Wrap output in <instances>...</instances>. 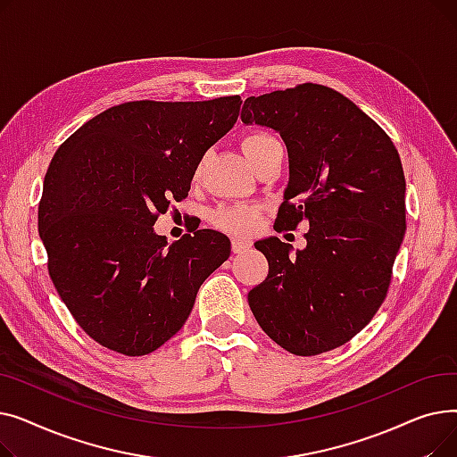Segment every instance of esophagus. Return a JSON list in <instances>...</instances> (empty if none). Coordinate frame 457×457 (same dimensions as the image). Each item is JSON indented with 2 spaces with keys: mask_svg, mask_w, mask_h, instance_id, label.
I'll use <instances>...</instances> for the list:
<instances>
[{
  "mask_svg": "<svg viewBox=\"0 0 457 457\" xmlns=\"http://www.w3.org/2000/svg\"><path fill=\"white\" fill-rule=\"evenodd\" d=\"M250 246H252L250 241H246V238H238V237H235L233 243H231L233 253H243V252H246Z\"/></svg>",
  "mask_w": 457,
  "mask_h": 457,
  "instance_id": "obj_1",
  "label": "esophagus"
}]
</instances>
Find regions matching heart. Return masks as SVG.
Returning a JSON list of instances; mask_svg holds the SVG:
<instances>
[{
  "label": "heart",
  "instance_id": "obj_1",
  "mask_svg": "<svg viewBox=\"0 0 457 457\" xmlns=\"http://www.w3.org/2000/svg\"><path fill=\"white\" fill-rule=\"evenodd\" d=\"M278 148H281V142L272 133L262 131V129L250 131L241 138V150L253 170ZM259 216H261V207L248 205V204H237V205L222 207L216 211L214 224L229 233L245 235L257 228Z\"/></svg>",
  "mask_w": 457,
  "mask_h": 457
}]
</instances>
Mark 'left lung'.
Here are the masks:
<instances>
[{
	"label": "left lung",
	"instance_id": "8db88e82",
	"mask_svg": "<svg viewBox=\"0 0 457 457\" xmlns=\"http://www.w3.org/2000/svg\"><path fill=\"white\" fill-rule=\"evenodd\" d=\"M243 122L276 129L289 185L276 231L309 222L307 246L255 243L269 276L248 293L257 324L295 355L348 343L389 291L405 233V178L391 137L346 96L317 83L250 96Z\"/></svg>",
	"mask_w": 457,
	"mask_h": 457
}]
</instances>
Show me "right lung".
Listing matches in <instances>:
<instances>
[{
  "label": "right lung",
  "mask_w": 457,
  "mask_h": 457,
  "mask_svg": "<svg viewBox=\"0 0 457 457\" xmlns=\"http://www.w3.org/2000/svg\"><path fill=\"white\" fill-rule=\"evenodd\" d=\"M241 104V96L120 104L55 152L38 233L61 300L98 345L131 357L157 350L229 257V238L219 231L185 233L168 246L154 224L187 198L200 161L233 128Z\"/></svg>",
  "instance_id": "obj_1"
}]
</instances>
